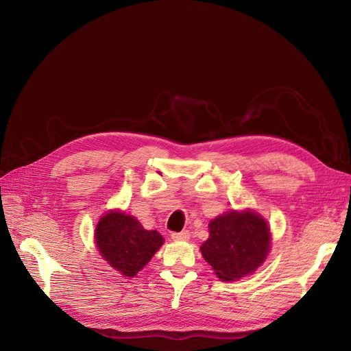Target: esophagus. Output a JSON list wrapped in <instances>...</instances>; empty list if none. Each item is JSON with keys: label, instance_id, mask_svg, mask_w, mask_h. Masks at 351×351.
Here are the masks:
<instances>
[{"label": "esophagus", "instance_id": "1", "mask_svg": "<svg viewBox=\"0 0 351 351\" xmlns=\"http://www.w3.org/2000/svg\"><path fill=\"white\" fill-rule=\"evenodd\" d=\"M189 232L188 230H182V232H178V233H172V239L173 241H189Z\"/></svg>", "mask_w": 351, "mask_h": 351}]
</instances>
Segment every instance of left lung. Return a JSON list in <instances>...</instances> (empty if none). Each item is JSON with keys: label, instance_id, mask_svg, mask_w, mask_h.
<instances>
[{"label": "left lung", "instance_id": "1", "mask_svg": "<svg viewBox=\"0 0 351 351\" xmlns=\"http://www.w3.org/2000/svg\"><path fill=\"white\" fill-rule=\"evenodd\" d=\"M270 241V229L259 213L232 210L210 220L209 239L200 252L220 280L233 282L263 265Z\"/></svg>", "mask_w": 351, "mask_h": 351}]
</instances>
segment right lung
Returning <instances> with one entry per match:
<instances>
[{"label": "right lung", "instance_id": "obj_1", "mask_svg": "<svg viewBox=\"0 0 351 351\" xmlns=\"http://www.w3.org/2000/svg\"><path fill=\"white\" fill-rule=\"evenodd\" d=\"M95 243L110 266L125 278H134L163 245V237L156 230L143 229L134 216L110 210L99 219Z\"/></svg>", "mask_w": 351, "mask_h": 351}]
</instances>
